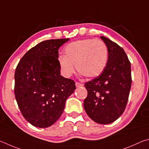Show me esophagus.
Returning a JSON list of instances; mask_svg holds the SVG:
<instances>
[{
    "instance_id": "1",
    "label": "esophagus",
    "mask_w": 149,
    "mask_h": 149,
    "mask_svg": "<svg viewBox=\"0 0 149 149\" xmlns=\"http://www.w3.org/2000/svg\"><path fill=\"white\" fill-rule=\"evenodd\" d=\"M75 85H76V86H77V88H80V87L82 86H83V84H82V83H80V82H77L76 83H75Z\"/></svg>"
}]
</instances>
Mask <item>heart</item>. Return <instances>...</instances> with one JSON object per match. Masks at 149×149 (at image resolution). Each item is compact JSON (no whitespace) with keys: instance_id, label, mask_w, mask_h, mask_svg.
<instances>
[{"instance_id":"obj_1","label":"heart","mask_w":149,"mask_h":149,"mask_svg":"<svg viewBox=\"0 0 149 149\" xmlns=\"http://www.w3.org/2000/svg\"><path fill=\"white\" fill-rule=\"evenodd\" d=\"M65 56L58 57L61 74L69 78L74 72V65L80 74L95 78L105 70L108 61V49L103 41L86 38L72 42L64 48Z\"/></svg>"}]
</instances>
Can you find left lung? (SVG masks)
I'll list each match as a JSON object with an SVG mask.
<instances>
[{
  "instance_id": "8db88e82",
  "label": "left lung",
  "mask_w": 149,
  "mask_h": 149,
  "mask_svg": "<svg viewBox=\"0 0 149 149\" xmlns=\"http://www.w3.org/2000/svg\"><path fill=\"white\" fill-rule=\"evenodd\" d=\"M101 38L108 49L107 64L100 75L85 83L88 95L84 108L92 120L108 124L126 109L132 85L131 64L123 48L105 36Z\"/></svg>"
}]
</instances>
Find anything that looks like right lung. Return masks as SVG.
<instances>
[{
  "label": "right lung",
  "instance_id": "1",
  "mask_svg": "<svg viewBox=\"0 0 149 149\" xmlns=\"http://www.w3.org/2000/svg\"><path fill=\"white\" fill-rule=\"evenodd\" d=\"M69 38L41 42L30 49L15 71L14 93L22 115L40 128L54 124L76 89L74 80L60 75L58 49Z\"/></svg>",
  "mask_w": 149,
  "mask_h": 149
}]
</instances>
